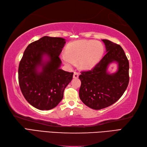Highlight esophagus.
<instances>
[{"label":"esophagus","instance_id":"1","mask_svg":"<svg viewBox=\"0 0 147 147\" xmlns=\"http://www.w3.org/2000/svg\"><path fill=\"white\" fill-rule=\"evenodd\" d=\"M78 76H79V74L77 72H74V74H73L74 78L76 79V78H78Z\"/></svg>","mask_w":147,"mask_h":147}]
</instances>
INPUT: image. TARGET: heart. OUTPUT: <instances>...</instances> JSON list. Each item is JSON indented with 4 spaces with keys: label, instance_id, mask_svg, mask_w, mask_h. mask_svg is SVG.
<instances>
[{
    "label": "heart",
    "instance_id": "1",
    "mask_svg": "<svg viewBox=\"0 0 147 147\" xmlns=\"http://www.w3.org/2000/svg\"><path fill=\"white\" fill-rule=\"evenodd\" d=\"M67 54H62L61 59L69 67L78 62L80 69L91 70L102 59L104 52L102 43L94 40H78L69 44Z\"/></svg>",
    "mask_w": 147,
    "mask_h": 147
}]
</instances>
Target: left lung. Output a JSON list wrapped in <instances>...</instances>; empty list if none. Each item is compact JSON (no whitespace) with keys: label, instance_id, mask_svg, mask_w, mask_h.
Listing matches in <instances>:
<instances>
[{"label":"left lung","instance_id":"left-lung-1","mask_svg":"<svg viewBox=\"0 0 147 147\" xmlns=\"http://www.w3.org/2000/svg\"><path fill=\"white\" fill-rule=\"evenodd\" d=\"M106 54L92 70L82 71L79 96L90 108L100 110L112 105L123 95L129 83V61L123 48L108 40H102ZM112 63L118 64V70L107 72Z\"/></svg>","mask_w":147,"mask_h":147}]
</instances>
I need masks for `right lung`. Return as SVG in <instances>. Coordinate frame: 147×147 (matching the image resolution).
<instances>
[{
  "label": "right lung",
  "instance_id": "add662e5",
  "mask_svg": "<svg viewBox=\"0 0 147 147\" xmlns=\"http://www.w3.org/2000/svg\"><path fill=\"white\" fill-rule=\"evenodd\" d=\"M65 40L45 36L27 47L20 62L18 80L24 97L39 110H51L63 98L73 73L60 69Z\"/></svg>",
  "mask_w": 147,
  "mask_h": 147
}]
</instances>
